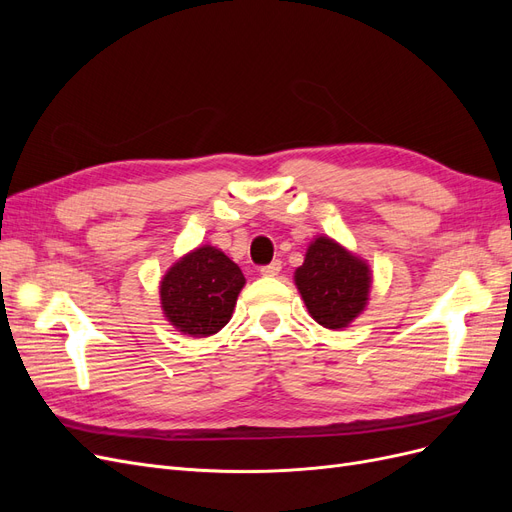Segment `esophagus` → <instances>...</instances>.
<instances>
[{"mask_svg":"<svg viewBox=\"0 0 512 512\" xmlns=\"http://www.w3.org/2000/svg\"><path fill=\"white\" fill-rule=\"evenodd\" d=\"M280 271H282V262L280 260H273V262H269V265L260 267V275H265V277H275Z\"/></svg>","mask_w":512,"mask_h":512,"instance_id":"1","label":"esophagus"}]
</instances>
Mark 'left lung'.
<instances>
[{
  "mask_svg": "<svg viewBox=\"0 0 512 512\" xmlns=\"http://www.w3.org/2000/svg\"><path fill=\"white\" fill-rule=\"evenodd\" d=\"M294 282L312 318L327 329H344L363 312L371 273L363 260L333 239L318 237L305 254Z\"/></svg>",
  "mask_w": 512,
  "mask_h": 512,
  "instance_id": "1",
  "label": "left lung"
}]
</instances>
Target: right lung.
Instances as JSON below:
<instances>
[{
	"mask_svg": "<svg viewBox=\"0 0 512 512\" xmlns=\"http://www.w3.org/2000/svg\"><path fill=\"white\" fill-rule=\"evenodd\" d=\"M243 284L241 269L224 252L198 247L164 275L162 309L181 333L207 337L230 320Z\"/></svg>",
	"mask_w": 512,
	"mask_h": 512,
	"instance_id": "obj_1",
	"label": "right lung"
}]
</instances>
